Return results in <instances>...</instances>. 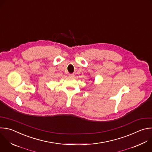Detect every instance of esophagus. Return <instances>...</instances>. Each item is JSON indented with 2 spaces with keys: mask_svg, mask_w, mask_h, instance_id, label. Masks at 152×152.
<instances>
[{
  "mask_svg": "<svg viewBox=\"0 0 152 152\" xmlns=\"http://www.w3.org/2000/svg\"><path fill=\"white\" fill-rule=\"evenodd\" d=\"M69 76L70 77H74V76H75V74H73V73H70V74L69 75Z\"/></svg>",
  "mask_w": 152,
  "mask_h": 152,
  "instance_id": "obj_1",
  "label": "esophagus"
}]
</instances>
